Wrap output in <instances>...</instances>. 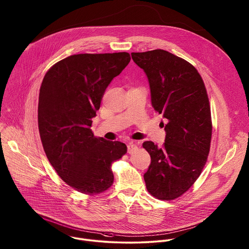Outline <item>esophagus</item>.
Instances as JSON below:
<instances>
[{
  "mask_svg": "<svg viewBox=\"0 0 249 249\" xmlns=\"http://www.w3.org/2000/svg\"><path fill=\"white\" fill-rule=\"evenodd\" d=\"M137 148H138V146H137V144H135L134 142H129V143L127 144V150H128L129 153H132V152L135 151Z\"/></svg>",
  "mask_w": 249,
  "mask_h": 249,
  "instance_id": "34e87169",
  "label": "esophagus"
}]
</instances>
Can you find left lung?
I'll return each mask as SVG.
<instances>
[{"instance_id":"left-lung-1","label":"left lung","mask_w":249,"mask_h":249,"mask_svg":"<svg viewBox=\"0 0 249 249\" xmlns=\"http://www.w3.org/2000/svg\"><path fill=\"white\" fill-rule=\"evenodd\" d=\"M131 55L146 74L152 107L167 119L163 147L150 141L142 144L151 157L145 185L155 198L174 200L192 186L208 159L213 127L207 90L198 71L173 53Z\"/></svg>"}]
</instances>
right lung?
Segmentation results:
<instances>
[{
  "label": "right lung",
  "instance_id": "1",
  "mask_svg": "<svg viewBox=\"0 0 249 249\" xmlns=\"http://www.w3.org/2000/svg\"><path fill=\"white\" fill-rule=\"evenodd\" d=\"M130 60L127 52L71 55L43 77L37 108L42 146L59 177L78 192L110 187L111 163L127 152L125 143L95 138L90 128L107 87Z\"/></svg>",
  "mask_w": 249,
  "mask_h": 249
}]
</instances>
